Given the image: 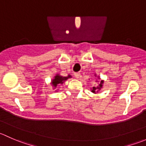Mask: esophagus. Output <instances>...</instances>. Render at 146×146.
I'll use <instances>...</instances> for the list:
<instances>
[{
  "label": "esophagus",
  "instance_id": "1",
  "mask_svg": "<svg viewBox=\"0 0 146 146\" xmlns=\"http://www.w3.org/2000/svg\"><path fill=\"white\" fill-rule=\"evenodd\" d=\"M74 76L76 78H78L80 76V73L79 72H77V73H74Z\"/></svg>",
  "mask_w": 146,
  "mask_h": 146
}]
</instances>
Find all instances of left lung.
I'll return each mask as SVG.
<instances>
[{"instance_id":"obj_1","label":"left lung","mask_w":146,"mask_h":146,"mask_svg":"<svg viewBox=\"0 0 146 146\" xmlns=\"http://www.w3.org/2000/svg\"><path fill=\"white\" fill-rule=\"evenodd\" d=\"M95 77H97V74L96 73H95ZM98 78L99 79V80H100V82L99 83V85H98V86H96V87H92V88H91V92H92V93H94V94H97V93H98V92H100V91L101 90V89L102 88H103V84H104V80H102V79L100 78V77L99 76H98ZM96 82H98V80H96V81H95Z\"/></svg>"}]
</instances>
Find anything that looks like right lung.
<instances>
[{
  "instance_id": "1",
  "label": "right lung",
  "mask_w": 146,
  "mask_h": 146,
  "mask_svg": "<svg viewBox=\"0 0 146 146\" xmlns=\"http://www.w3.org/2000/svg\"><path fill=\"white\" fill-rule=\"evenodd\" d=\"M71 78L72 76L70 75H68L67 76H60L59 74H56V76H54V78L51 81V85L52 86L53 90H55L54 92H58V90H56L57 89L58 85H63L68 79Z\"/></svg>"
}]
</instances>
